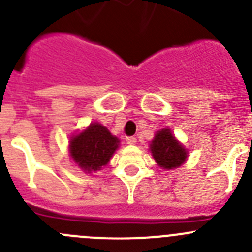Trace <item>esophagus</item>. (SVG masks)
I'll return each mask as SVG.
<instances>
[{
    "instance_id": "esophagus-1",
    "label": "esophagus",
    "mask_w": 252,
    "mask_h": 252,
    "mask_svg": "<svg viewBox=\"0 0 252 252\" xmlns=\"http://www.w3.org/2000/svg\"><path fill=\"white\" fill-rule=\"evenodd\" d=\"M126 140L129 145H134L136 142V138H135V136H126Z\"/></svg>"
}]
</instances>
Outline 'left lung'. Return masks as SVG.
<instances>
[{
    "label": "left lung",
    "instance_id": "left-lung-1",
    "mask_svg": "<svg viewBox=\"0 0 252 252\" xmlns=\"http://www.w3.org/2000/svg\"><path fill=\"white\" fill-rule=\"evenodd\" d=\"M150 149L155 161L164 169L177 168L188 157L187 150L177 141L169 129H162L156 133Z\"/></svg>",
    "mask_w": 252,
    "mask_h": 252
}]
</instances>
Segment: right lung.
<instances>
[{"label": "right lung", "instance_id": "obj_1", "mask_svg": "<svg viewBox=\"0 0 252 252\" xmlns=\"http://www.w3.org/2000/svg\"><path fill=\"white\" fill-rule=\"evenodd\" d=\"M118 138L98 123H91L86 130L70 141V156L85 172H95L110 162L118 147Z\"/></svg>", "mask_w": 252, "mask_h": 252}]
</instances>
